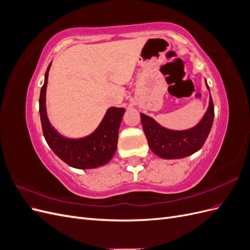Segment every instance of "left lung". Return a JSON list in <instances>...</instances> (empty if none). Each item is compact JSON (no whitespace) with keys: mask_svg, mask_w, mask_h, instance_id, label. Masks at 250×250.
<instances>
[{"mask_svg":"<svg viewBox=\"0 0 250 250\" xmlns=\"http://www.w3.org/2000/svg\"><path fill=\"white\" fill-rule=\"evenodd\" d=\"M214 116V103L210 96L206 116L198 125L188 130L175 131L166 129L158 125L152 118L144 113H141V121L148 145L153 153L166 160H174L191 155L203 146L211 129Z\"/></svg>","mask_w":250,"mask_h":250,"instance_id":"8db88e82","label":"left lung"}]
</instances>
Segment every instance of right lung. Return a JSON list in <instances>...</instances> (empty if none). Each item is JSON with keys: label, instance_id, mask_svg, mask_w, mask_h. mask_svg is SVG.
<instances>
[{"label": "right lung", "instance_id": "obj_1", "mask_svg": "<svg viewBox=\"0 0 250 250\" xmlns=\"http://www.w3.org/2000/svg\"><path fill=\"white\" fill-rule=\"evenodd\" d=\"M50 66L51 63L44 75V83L40 96L42 133L49 147L60 160L73 168L93 169L107 164L117 151L119 128L125 109L110 107L99 127L85 138L71 140L62 137L51 126L46 111V89Z\"/></svg>", "mask_w": 250, "mask_h": 250}]
</instances>
